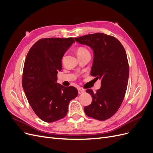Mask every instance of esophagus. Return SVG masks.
Listing matches in <instances>:
<instances>
[{"instance_id":"obj_1","label":"esophagus","mask_w":153,"mask_h":153,"mask_svg":"<svg viewBox=\"0 0 153 153\" xmlns=\"http://www.w3.org/2000/svg\"><path fill=\"white\" fill-rule=\"evenodd\" d=\"M84 92H85V90L83 89H81V88H79V89H78V94H82V93H84Z\"/></svg>"}]
</instances>
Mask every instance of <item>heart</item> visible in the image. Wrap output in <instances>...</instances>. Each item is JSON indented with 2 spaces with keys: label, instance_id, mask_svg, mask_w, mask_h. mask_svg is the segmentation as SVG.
Instances as JSON below:
<instances>
[{
  "label": "heart",
  "instance_id": "heart-1",
  "mask_svg": "<svg viewBox=\"0 0 153 153\" xmlns=\"http://www.w3.org/2000/svg\"><path fill=\"white\" fill-rule=\"evenodd\" d=\"M77 55L79 54H84V53H89V51H88L86 48L84 47H79L77 49V52H76Z\"/></svg>",
  "mask_w": 153,
  "mask_h": 153
}]
</instances>
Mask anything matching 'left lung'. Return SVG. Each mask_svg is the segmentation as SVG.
I'll list each match as a JSON object with an SVG mask.
<instances>
[{
  "label": "left lung",
  "instance_id": "obj_1",
  "mask_svg": "<svg viewBox=\"0 0 153 153\" xmlns=\"http://www.w3.org/2000/svg\"><path fill=\"white\" fill-rule=\"evenodd\" d=\"M75 39L93 51L91 75L101 80V87L96 93L91 89L86 91L92 101L84 108V112L87 116L104 121L117 112L126 93L129 78L126 51L118 39L103 33L88 34Z\"/></svg>",
  "mask_w": 153,
  "mask_h": 153
}]
</instances>
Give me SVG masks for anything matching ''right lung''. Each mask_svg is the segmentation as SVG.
Returning a JSON list of instances; mask_svg holds the SVG:
<instances>
[{
	"instance_id": "obj_1",
	"label": "right lung",
	"mask_w": 153,
	"mask_h": 153,
	"mask_svg": "<svg viewBox=\"0 0 153 153\" xmlns=\"http://www.w3.org/2000/svg\"><path fill=\"white\" fill-rule=\"evenodd\" d=\"M73 43V38L41 39L27 55L22 87L32 110L45 122L65 117L69 101L78 95L75 87L57 83L63 55Z\"/></svg>"
}]
</instances>
